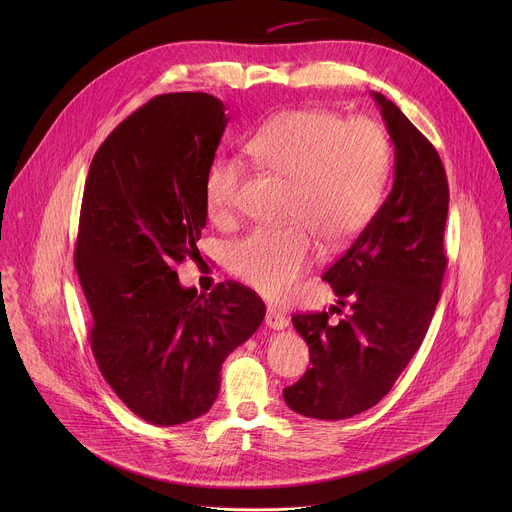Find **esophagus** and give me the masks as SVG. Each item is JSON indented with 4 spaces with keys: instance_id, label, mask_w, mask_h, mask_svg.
Masks as SVG:
<instances>
[{
    "instance_id": "34e87169",
    "label": "esophagus",
    "mask_w": 512,
    "mask_h": 512,
    "mask_svg": "<svg viewBox=\"0 0 512 512\" xmlns=\"http://www.w3.org/2000/svg\"><path fill=\"white\" fill-rule=\"evenodd\" d=\"M265 324H267L269 328H273V330H283V328L289 326V320H287V316H285L281 310L269 306V308H267V314H265Z\"/></svg>"
}]
</instances>
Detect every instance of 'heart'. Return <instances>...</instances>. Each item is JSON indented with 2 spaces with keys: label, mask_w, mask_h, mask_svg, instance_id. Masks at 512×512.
Masks as SVG:
<instances>
[{
  "label": "heart",
  "mask_w": 512,
  "mask_h": 512,
  "mask_svg": "<svg viewBox=\"0 0 512 512\" xmlns=\"http://www.w3.org/2000/svg\"><path fill=\"white\" fill-rule=\"evenodd\" d=\"M249 156L291 180L285 227H259L229 251L231 271L267 298H285L316 255L314 233L328 247L350 241L367 225L391 170L383 127L367 117L342 119L326 109H283L247 139ZM245 168L216 158L204 178V204L216 223L237 212Z\"/></svg>",
  "instance_id": "obj_1"
}]
</instances>
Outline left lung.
<instances>
[{
    "label": "left lung",
    "mask_w": 512,
    "mask_h": 512,
    "mask_svg": "<svg viewBox=\"0 0 512 512\" xmlns=\"http://www.w3.org/2000/svg\"><path fill=\"white\" fill-rule=\"evenodd\" d=\"M371 95L395 145L393 190L322 275L338 306L291 318L310 346L312 369L283 389V399L326 421L367 411L391 391L427 334L448 267L450 192L440 154L393 101ZM332 313L343 318L332 321Z\"/></svg>",
    "instance_id": "8db88e82"
}]
</instances>
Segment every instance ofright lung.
Masks as SVG:
<instances>
[{
  "mask_svg": "<svg viewBox=\"0 0 512 512\" xmlns=\"http://www.w3.org/2000/svg\"><path fill=\"white\" fill-rule=\"evenodd\" d=\"M227 123L212 95H158L109 133L85 182L75 267L91 350L117 397L152 425L204 415L225 358L265 318L253 289L227 281L204 296L176 273L200 255L204 178Z\"/></svg>",
  "mask_w": 512,
  "mask_h": 512,
  "instance_id": "1",
  "label": "right lung"
}]
</instances>
